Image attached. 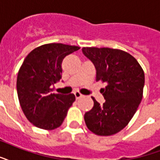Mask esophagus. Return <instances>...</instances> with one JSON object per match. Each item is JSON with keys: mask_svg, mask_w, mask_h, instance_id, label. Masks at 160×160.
<instances>
[{"mask_svg": "<svg viewBox=\"0 0 160 160\" xmlns=\"http://www.w3.org/2000/svg\"><path fill=\"white\" fill-rule=\"evenodd\" d=\"M74 94H75V98H76V100L80 99V97H82L83 96V95H81L79 91H75Z\"/></svg>", "mask_w": 160, "mask_h": 160, "instance_id": "1", "label": "esophagus"}]
</instances>
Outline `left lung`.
<instances>
[{
  "label": "left lung",
  "instance_id": "left-lung-1",
  "mask_svg": "<svg viewBox=\"0 0 160 160\" xmlns=\"http://www.w3.org/2000/svg\"><path fill=\"white\" fill-rule=\"evenodd\" d=\"M82 53L96 68V81L107 84L101 90L104 103L92 97L94 107L85 112V124L96 135L117 133L128 124L142 101L143 70L136 58L120 49L83 48Z\"/></svg>",
  "mask_w": 160,
  "mask_h": 160
}]
</instances>
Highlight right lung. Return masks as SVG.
I'll return each mask as SVG.
<instances>
[{"label":"right lung","instance_id":"obj_1","mask_svg":"<svg viewBox=\"0 0 160 160\" xmlns=\"http://www.w3.org/2000/svg\"><path fill=\"white\" fill-rule=\"evenodd\" d=\"M78 49L77 46L62 43L44 44L23 61L17 80L18 99L26 118L37 128H58L75 101L74 94H53L52 87L62 78L64 57Z\"/></svg>","mask_w":160,"mask_h":160}]
</instances>
